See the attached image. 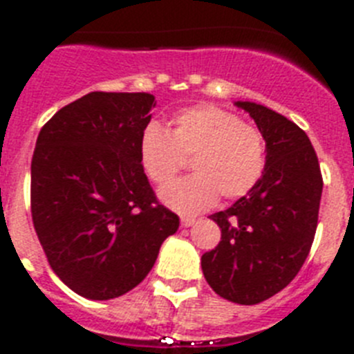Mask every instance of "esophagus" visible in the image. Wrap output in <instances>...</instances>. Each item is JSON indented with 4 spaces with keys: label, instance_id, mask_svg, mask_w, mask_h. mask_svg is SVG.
Listing matches in <instances>:
<instances>
[{
    "label": "esophagus",
    "instance_id": "1",
    "mask_svg": "<svg viewBox=\"0 0 354 354\" xmlns=\"http://www.w3.org/2000/svg\"><path fill=\"white\" fill-rule=\"evenodd\" d=\"M195 223H196L195 218H189V216H183V218H180V225H183L184 228L193 227V225H195Z\"/></svg>",
    "mask_w": 354,
    "mask_h": 354
}]
</instances>
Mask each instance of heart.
Masks as SVG:
<instances>
[{"label":"heart","mask_w":354,"mask_h":354,"mask_svg":"<svg viewBox=\"0 0 354 354\" xmlns=\"http://www.w3.org/2000/svg\"><path fill=\"white\" fill-rule=\"evenodd\" d=\"M195 174L161 187L159 198L180 214L207 211L218 198L236 200L257 186L266 168V145L255 127L211 104L180 109L170 131L150 122L140 134L138 158L152 183L170 180L189 158Z\"/></svg>","instance_id":"b5f03b06"}]
</instances>
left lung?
<instances>
[{
	"mask_svg": "<svg viewBox=\"0 0 354 354\" xmlns=\"http://www.w3.org/2000/svg\"><path fill=\"white\" fill-rule=\"evenodd\" d=\"M234 104L257 124L266 142V168L248 195L211 214L221 241L202 255V271L221 298L257 305L301 270L317 228L323 177L305 131L257 102Z\"/></svg>",
	"mask_w": 354,
	"mask_h": 354,
	"instance_id": "8db88e82",
	"label": "left lung"
}]
</instances>
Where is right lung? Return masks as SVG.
<instances>
[{
  "instance_id": "obj_1",
  "label": "right lung",
  "mask_w": 354,
  "mask_h": 354,
  "mask_svg": "<svg viewBox=\"0 0 354 354\" xmlns=\"http://www.w3.org/2000/svg\"><path fill=\"white\" fill-rule=\"evenodd\" d=\"M152 108V93H86L56 111L37 138L35 232L53 271L83 298L102 301L134 289L179 228L140 165Z\"/></svg>"
}]
</instances>
